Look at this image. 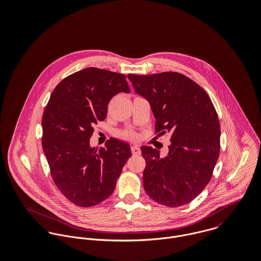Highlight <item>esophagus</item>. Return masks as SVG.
<instances>
[{"label":"esophagus","mask_w":261,"mask_h":261,"mask_svg":"<svg viewBox=\"0 0 261 261\" xmlns=\"http://www.w3.org/2000/svg\"><path fill=\"white\" fill-rule=\"evenodd\" d=\"M132 152H133V154H135V155H138V154H141V149L139 148V147H137V146H133L132 147Z\"/></svg>","instance_id":"esophagus-1"}]
</instances>
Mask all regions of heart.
Segmentation results:
<instances>
[{
    "mask_svg": "<svg viewBox=\"0 0 261 261\" xmlns=\"http://www.w3.org/2000/svg\"><path fill=\"white\" fill-rule=\"evenodd\" d=\"M121 137L124 138V139H128V140H137V139H138L137 133L134 132V130H132V129L124 130V132L121 134Z\"/></svg>",
    "mask_w": 261,
    "mask_h": 261,
    "instance_id": "b5f03b06",
    "label": "heart"
}]
</instances>
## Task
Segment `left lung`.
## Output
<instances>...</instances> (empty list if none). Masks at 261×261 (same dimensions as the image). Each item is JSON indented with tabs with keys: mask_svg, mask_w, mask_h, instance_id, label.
<instances>
[{
	"mask_svg": "<svg viewBox=\"0 0 261 261\" xmlns=\"http://www.w3.org/2000/svg\"><path fill=\"white\" fill-rule=\"evenodd\" d=\"M135 91L149 100L154 135L170 134L169 153L142 147L143 182L156 203L180 207L193 201L210 182L220 153V122L207 92L178 72L128 74Z\"/></svg>",
	"mask_w": 261,
	"mask_h": 261,
	"instance_id": "1",
	"label": "left lung"
}]
</instances>
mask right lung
I'll return each mask as SVG.
<instances>
[{
	"label": "right lung",
	"instance_id": "1",
	"mask_svg": "<svg viewBox=\"0 0 261 261\" xmlns=\"http://www.w3.org/2000/svg\"><path fill=\"white\" fill-rule=\"evenodd\" d=\"M125 75L88 67L61 80L42 116V147L58 190L79 207H92L114 191L129 145L111 138L106 148H90L93 126L103 121L108 105L128 93Z\"/></svg>",
	"mask_w": 261,
	"mask_h": 261
}]
</instances>
